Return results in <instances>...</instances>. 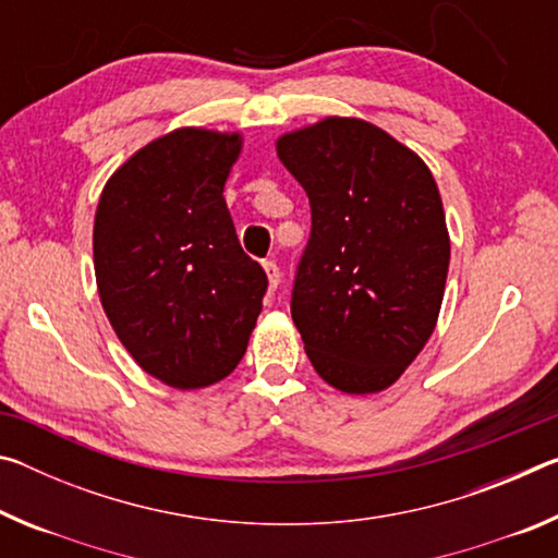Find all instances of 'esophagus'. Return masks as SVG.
<instances>
[{
    "instance_id": "34e87169",
    "label": "esophagus",
    "mask_w": 558,
    "mask_h": 558,
    "mask_svg": "<svg viewBox=\"0 0 558 558\" xmlns=\"http://www.w3.org/2000/svg\"><path fill=\"white\" fill-rule=\"evenodd\" d=\"M263 270H266V276H268L270 290H276L278 282H280V268H278V263H276V260H263Z\"/></svg>"
}]
</instances>
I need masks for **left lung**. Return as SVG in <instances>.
Returning a JSON list of instances; mask_svg holds the SVG:
<instances>
[{"mask_svg":"<svg viewBox=\"0 0 558 558\" xmlns=\"http://www.w3.org/2000/svg\"><path fill=\"white\" fill-rule=\"evenodd\" d=\"M310 199L290 313L315 372L374 393L428 342L446 290L450 241L430 169L372 122L327 118L278 140Z\"/></svg>","mask_w":558,"mask_h":558,"instance_id":"left-lung-1","label":"left lung"}]
</instances>
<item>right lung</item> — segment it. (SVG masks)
<instances>
[{
	"mask_svg": "<svg viewBox=\"0 0 558 558\" xmlns=\"http://www.w3.org/2000/svg\"><path fill=\"white\" fill-rule=\"evenodd\" d=\"M239 135L184 128L110 177L93 229L102 310L132 359L174 389L229 376L268 290L245 256L223 184Z\"/></svg>",
	"mask_w": 558,
	"mask_h": 558,
	"instance_id": "1",
	"label": "right lung"
}]
</instances>
